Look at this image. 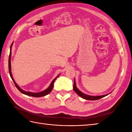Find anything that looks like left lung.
<instances>
[{
  "label": "left lung",
  "mask_w": 132,
  "mask_h": 132,
  "mask_svg": "<svg viewBox=\"0 0 132 132\" xmlns=\"http://www.w3.org/2000/svg\"><path fill=\"white\" fill-rule=\"evenodd\" d=\"M73 89L74 91L76 92V93L80 96V97H82V98L86 100H99L101 98H102L103 97H105L107 95H102V96H89V95H86L85 94L82 93V92H80L79 89H78L77 87H76V84H75V81L74 79V86H73Z\"/></svg>",
  "instance_id": "8db88e82"
}]
</instances>
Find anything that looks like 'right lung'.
Here are the masks:
<instances>
[{
	"label": "right lung",
	"mask_w": 132,
	"mask_h": 132,
	"mask_svg": "<svg viewBox=\"0 0 132 132\" xmlns=\"http://www.w3.org/2000/svg\"><path fill=\"white\" fill-rule=\"evenodd\" d=\"M13 44V43H12ZM12 44H11V46L10 47V55H9V60H8V69H9V73H10V77L11 78H12V79L13 80V82L14 83V84H15V86L16 87V88H18L19 89V91H20L21 93H23V94H25L26 95H28V96H33V97H41V96H45V95L49 94L50 92H51L52 91L53 89V86H54V81L55 80V79H57V78L58 77L59 75H58V76L56 77L55 78H54V80H53L52 81V82L51 83V84H50V85L49 86V87L48 88H47L46 89H45V91H43L42 92H38V93H34V92H27V91H25L24 90H23V89H21L19 87V86L17 85V84L16 83V82H15V80H14V79H13V77H12V74H11V46H12Z\"/></svg>",
	"instance_id": "1"
}]
</instances>
